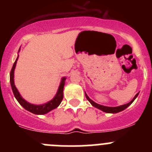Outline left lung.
Returning a JSON list of instances; mask_svg holds the SVG:
<instances>
[{"label":"left lung","instance_id":"8db88e82","mask_svg":"<svg viewBox=\"0 0 152 152\" xmlns=\"http://www.w3.org/2000/svg\"><path fill=\"white\" fill-rule=\"evenodd\" d=\"M138 93H137V94L135 95V96L134 97V99H133L132 100L131 102H129V103L126 104H124V105H121V106H119V107H105V106H103V105L98 104H96V102H94L93 101H92L91 99H90V98L87 96V95L86 94V93H85V96H86V98H87V100H88L89 102H90V104H91L93 105V107H96V108L99 109V110H102L103 112H105V113H119V112H121V111H123V110H125L126 108H127L133 102H134V99L137 98V96H138Z\"/></svg>","mask_w":152,"mask_h":152}]
</instances>
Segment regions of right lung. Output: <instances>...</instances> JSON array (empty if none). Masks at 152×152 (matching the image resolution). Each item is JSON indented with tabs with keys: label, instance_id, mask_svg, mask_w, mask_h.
I'll return each instance as SVG.
<instances>
[{
	"label": "right lung",
	"instance_id": "right-lung-1",
	"mask_svg": "<svg viewBox=\"0 0 152 152\" xmlns=\"http://www.w3.org/2000/svg\"><path fill=\"white\" fill-rule=\"evenodd\" d=\"M18 57L17 58V59L15 60V63H14L13 66H12V70H11L10 83H11V86H12V91H13L14 96H15V97L16 98L17 101L19 102L20 104L22 106L24 109L28 110V111L34 113V114H37V115L46 114V113H48V112H50V110L56 108L60 104V103L62 101V99H63V89H64V86H65V81L66 79H65V77L62 78V81H61L60 85H59V89H58L57 93H56V96H55L51 101H50L49 102H48V103L42 105H34V104H29L28 102H27L26 101H25L22 97H21L19 92L18 91L16 87H15V83H14V70H15V66H16V63H17V61H18Z\"/></svg>",
	"mask_w": 152,
	"mask_h": 152
}]
</instances>
